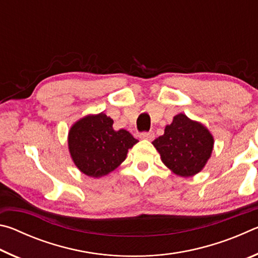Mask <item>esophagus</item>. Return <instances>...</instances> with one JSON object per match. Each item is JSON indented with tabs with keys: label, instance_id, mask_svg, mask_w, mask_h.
Segmentation results:
<instances>
[{
	"label": "esophagus",
	"instance_id": "obj_1",
	"mask_svg": "<svg viewBox=\"0 0 258 258\" xmlns=\"http://www.w3.org/2000/svg\"><path fill=\"white\" fill-rule=\"evenodd\" d=\"M140 138H141L142 140H149V141H152V140L155 139V134L152 132L141 133V134H140Z\"/></svg>",
	"mask_w": 258,
	"mask_h": 258
}]
</instances>
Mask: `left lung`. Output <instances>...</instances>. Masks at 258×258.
I'll list each match as a JSON object with an SVG mask.
<instances>
[{
    "instance_id": "obj_1",
    "label": "left lung",
    "mask_w": 258,
    "mask_h": 258,
    "mask_svg": "<svg viewBox=\"0 0 258 258\" xmlns=\"http://www.w3.org/2000/svg\"><path fill=\"white\" fill-rule=\"evenodd\" d=\"M152 145L166 167L178 176L191 177L202 172L211 158L214 138L204 124L181 112Z\"/></svg>"
}]
</instances>
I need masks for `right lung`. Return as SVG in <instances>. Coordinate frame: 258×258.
Segmentation results:
<instances>
[{
	"mask_svg": "<svg viewBox=\"0 0 258 258\" xmlns=\"http://www.w3.org/2000/svg\"><path fill=\"white\" fill-rule=\"evenodd\" d=\"M104 112L90 113L72 125L68 150L74 164L90 177H102L118 167L139 141L126 130L115 131Z\"/></svg>",
	"mask_w": 258,
	"mask_h": 258,
	"instance_id": "right-lung-1",
	"label": "right lung"
}]
</instances>
